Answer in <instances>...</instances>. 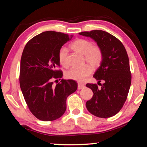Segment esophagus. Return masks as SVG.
Instances as JSON below:
<instances>
[{
  "label": "esophagus",
  "instance_id": "obj_1",
  "mask_svg": "<svg viewBox=\"0 0 147 147\" xmlns=\"http://www.w3.org/2000/svg\"><path fill=\"white\" fill-rule=\"evenodd\" d=\"M85 88V86L83 85V84H78V89H82Z\"/></svg>",
  "mask_w": 147,
  "mask_h": 147
}]
</instances>
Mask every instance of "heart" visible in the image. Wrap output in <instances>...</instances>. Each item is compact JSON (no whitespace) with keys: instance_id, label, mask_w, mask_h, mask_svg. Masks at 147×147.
I'll use <instances>...</instances> for the list:
<instances>
[{"instance_id":"obj_1","label":"heart","mask_w":147,"mask_h":147,"mask_svg":"<svg viewBox=\"0 0 147 147\" xmlns=\"http://www.w3.org/2000/svg\"><path fill=\"white\" fill-rule=\"evenodd\" d=\"M71 48L76 53L84 55L85 61L93 67L96 68L100 66L102 61L103 54L101 49L97 45H93L91 42L85 39H77L71 44ZM67 49L62 47L58 52L59 63L64 67L67 66ZM91 67L87 64L81 67H72L66 72L65 76L69 79L83 82L87 77L92 73Z\"/></svg>"}]
</instances>
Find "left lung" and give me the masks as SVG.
Returning <instances> with one entry per match:
<instances>
[{"label": "left lung", "mask_w": 147, "mask_h": 147, "mask_svg": "<svg viewBox=\"0 0 147 147\" xmlns=\"http://www.w3.org/2000/svg\"><path fill=\"white\" fill-rule=\"evenodd\" d=\"M96 42L103 54L102 61L93 77L98 83L104 84L98 88L95 84H87L94 94L87 101L86 108L91 114L100 118L116 115L127 98L131 76L127 53L123 43L113 35L102 30L79 33Z\"/></svg>", "instance_id": "obj_1"}]
</instances>
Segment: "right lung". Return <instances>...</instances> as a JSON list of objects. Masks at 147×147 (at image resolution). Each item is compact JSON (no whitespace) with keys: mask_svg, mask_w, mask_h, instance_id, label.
I'll use <instances>...</instances> for the list:
<instances>
[{"mask_svg":"<svg viewBox=\"0 0 147 147\" xmlns=\"http://www.w3.org/2000/svg\"><path fill=\"white\" fill-rule=\"evenodd\" d=\"M72 38L61 32H44L31 39L23 50L20 87L30 111L39 120L54 121L63 115L67 98L77 89L78 85L72 80L59 79L56 86L53 82L63 76L57 69L58 52Z\"/></svg>","mask_w":147,"mask_h":147,"instance_id":"obj_1","label":"right lung"}]
</instances>
